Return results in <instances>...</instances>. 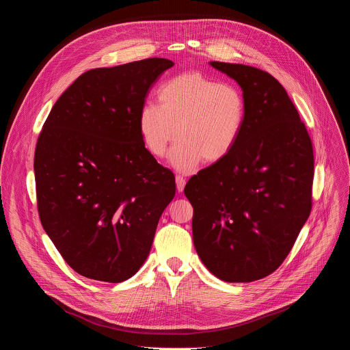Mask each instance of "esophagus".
Instances as JSON below:
<instances>
[{"label": "esophagus", "instance_id": "esophagus-1", "mask_svg": "<svg viewBox=\"0 0 350 350\" xmlns=\"http://www.w3.org/2000/svg\"><path fill=\"white\" fill-rule=\"evenodd\" d=\"M185 178L183 176H176V187H177V191L178 192H183L184 191V187H185Z\"/></svg>", "mask_w": 350, "mask_h": 350}]
</instances>
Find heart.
Masks as SVG:
<instances>
[{
  "label": "heart",
  "mask_w": 350,
  "mask_h": 350,
  "mask_svg": "<svg viewBox=\"0 0 350 350\" xmlns=\"http://www.w3.org/2000/svg\"><path fill=\"white\" fill-rule=\"evenodd\" d=\"M158 104H145L138 113V131L146 151L163 158L178 139L172 165L192 170L202 159L215 163L227 158L238 142L246 119L242 91L201 72L180 73L158 90Z\"/></svg>",
  "instance_id": "b5f03b06"
}]
</instances>
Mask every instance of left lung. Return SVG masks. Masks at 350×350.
<instances>
[{
  "label": "left lung",
  "instance_id": "1",
  "mask_svg": "<svg viewBox=\"0 0 350 350\" xmlns=\"http://www.w3.org/2000/svg\"><path fill=\"white\" fill-rule=\"evenodd\" d=\"M234 79L246 119L231 154L191 177L192 237L206 269L227 282L275 271L312 211L313 145L285 88L270 73L211 62Z\"/></svg>",
  "mask_w": 350,
  "mask_h": 350
}]
</instances>
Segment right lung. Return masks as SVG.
I'll return each instance as SVG.
<instances>
[{"label":"right lung","instance_id":"add662e5","mask_svg":"<svg viewBox=\"0 0 350 350\" xmlns=\"http://www.w3.org/2000/svg\"><path fill=\"white\" fill-rule=\"evenodd\" d=\"M174 64L148 58L83 73L49 112L34 174L41 224L80 275L133 277L151 251L176 193L173 173L146 151L138 113Z\"/></svg>","mask_w":350,"mask_h":350}]
</instances>
